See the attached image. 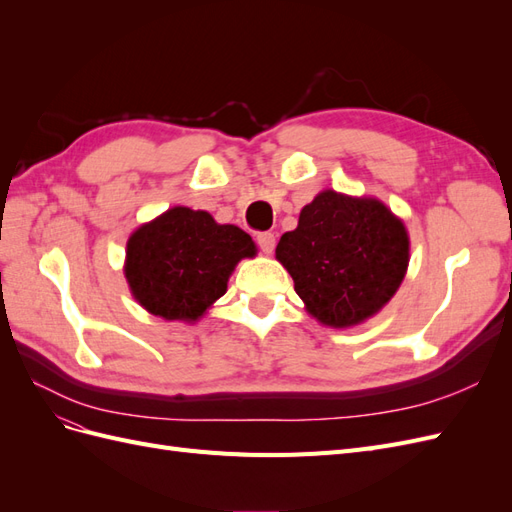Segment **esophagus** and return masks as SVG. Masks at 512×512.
Wrapping results in <instances>:
<instances>
[{"mask_svg": "<svg viewBox=\"0 0 512 512\" xmlns=\"http://www.w3.org/2000/svg\"><path fill=\"white\" fill-rule=\"evenodd\" d=\"M256 241L260 245V250L265 254H271L275 250V235H273V232H258Z\"/></svg>", "mask_w": 512, "mask_h": 512, "instance_id": "esophagus-1", "label": "esophagus"}]
</instances>
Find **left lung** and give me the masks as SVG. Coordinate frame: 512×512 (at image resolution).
Instances as JSON below:
<instances>
[{
  "mask_svg": "<svg viewBox=\"0 0 512 512\" xmlns=\"http://www.w3.org/2000/svg\"><path fill=\"white\" fill-rule=\"evenodd\" d=\"M305 309L327 327H354L391 301L410 260L404 222L376 198L320 192L275 247Z\"/></svg>",
  "mask_w": 512,
  "mask_h": 512,
  "instance_id": "obj_1",
  "label": "left lung"
}]
</instances>
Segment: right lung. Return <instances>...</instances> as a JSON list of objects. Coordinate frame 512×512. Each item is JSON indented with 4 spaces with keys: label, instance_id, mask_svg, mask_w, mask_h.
<instances>
[{
    "label": "right lung",
    "instance_id": "right-lung-1",
    "mask_svg": "<svg viewBox=\"0 0 512 512\" xmlns=\"http://www.w3.org/2000/svg\"><path fill=\"white\" fill-rule=\"evenodd\" d=\"M252 256L256 245L239 226L218 224L207 211L173 207L132 232L126 280L149 314L194 322L226 292L237 262Z\"/></svg>",
    "mask_w": 512,
    "mask_h": 512
}]
</instances>
